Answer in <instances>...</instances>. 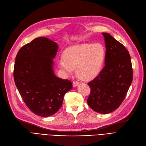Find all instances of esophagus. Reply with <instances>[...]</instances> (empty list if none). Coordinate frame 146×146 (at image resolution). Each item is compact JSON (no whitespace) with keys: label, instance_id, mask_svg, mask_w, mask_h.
I'll return each instance as SVG.
<instances>
[{"label":"esophagus","instance_id":"obj_1","mask_svg":"<svg viewBox=\"0 0 146 146\" xmlns=\"http://www.w3.org/2000/svg\"><path fill=\"white\" fill-rule=\"evenodd\" d=\"M72 84H73V86H74V87H77V86H78V85L79 84V83L77 82H76V81H74V82H73Z\"/></svg>","mask_w":146,"mask_h":146}]
</instances>
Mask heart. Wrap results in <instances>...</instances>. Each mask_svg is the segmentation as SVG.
<instances>
[{
    "label": "heart",
    "instance_id": "obj_1",
    "mask_svg": "<svg viewBox=\"0 0 146 146\" xmlns=\"http://www.w3.org/2000/svg\"><path fill=\"white\" fill-rule=\"evenodd\" d=\"M63 57L58 64L64 72L71 74L73 69H76L80 79L89 81L101 72L106 58V49L100 43L76 44L65 49Z\"/></svg>",
    "mask_w": 146,
    "mask_h": 146
}]
</instances>
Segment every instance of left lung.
I'll return each mask as SVG.
<instances>
[{
	"mask_svg": "<svg viewBox=\"0 0 146 146\" xmlns=\"http://www.w3.org/2000/svg\"><path fill=\"white\" fill-rule=\"evenodd\" d=\"M102 34L106 48L105 66L98 76L88 83L91 90L87 102L94 111L107 114L123 102L132 82L133 70L127 49L109 34Z\"/></svg>",
	"mask_w": 146,
	"mask_h": 146,
	"instance_id": "1",
	"label": "left lung"
}]
</instances>
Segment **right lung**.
I'll return each mask as SVG.
<instances>
[{
	"label": "right lung",
	"mask_w": 146,
	"mask_h": 146,
	"mask_svg": "<svg viewBox=\"0 0 146 146\" xmlns=\"http://www.w3.org/2000/svg\"><path fill=\"white\" fill-rule=\"evenodd\" d=\"M58 44L38 37L19 50L14 67V79L23 102L31 112L48 117L62 106L63 97L72 88L71 82L56 77L53 58Z\"/></svg>",
	"instance_id": "right-lung-1"
}]
</instances>
